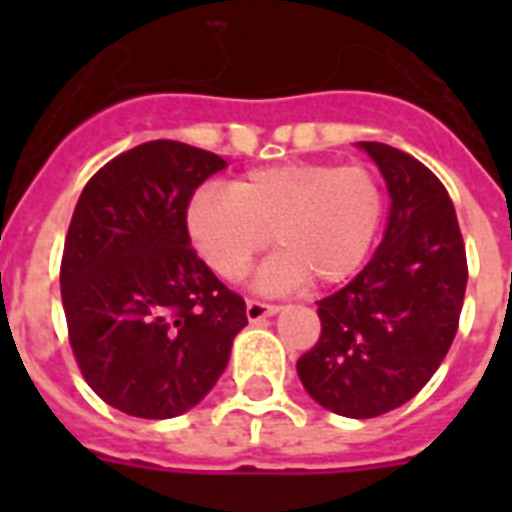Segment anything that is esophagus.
I'll use <instances>...</instances> for the list:
<instances>
[{
  "label": "esophagus",
  "mask_w": 512,
  "mask_h": 512,
  "mask_svg": "<svg viewBox=\"0 0 512 512\" xmlns=\"http://www.w3.org/2000/svg\"><path fill=\"white\" fill-rule=\"evenodd\" d=\"M273 313H279V305L260 303V300H247V319L252 321V324L268 319Z\"/></svg>",
  "instance_id": "esophagus-1"
}]
</instances>
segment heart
<instances>
[{
    "label": "heart",
    "instance_id": "obj_1",
    "mask_svg": "<svg viewBox=\"0 0 512 512\" xmlns=\"http://www.w3.org/2000/svg\"><path fill=\"white\" fill-rule=\"evenodd\" d=\"M385 196L361 164H273L236 177L228 191L201 188L185 209L193 249L225 281H239L271 236L279 247L257 271L263 292L311 279L337 284L364 263L380 231Z\"/></svg>",
    "mask_w": 512,
    "mask_h": 512
}]
</instances>
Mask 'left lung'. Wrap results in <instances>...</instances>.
<instances>
[{"label": "left lung", "instance_id": "left-lung-1", "mask_svg": "<svg viewBox=\"0 0 512 512\" xmlns=\"http://www.w3.org/2000/svg\"><path fill=\"white\" fill-rule=\"evenodd\" d=\"M358 148L385 177L388 228L364 271L319 300L321 337L297 374L316 404L369 420L417 396L449 353L468 257L452 199L425 164L385 143Z\"/></svg>", "mask_w": 512, "mask_h": 512}]
</instances>
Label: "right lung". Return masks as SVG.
Segmentation results:
<instances>
[{"label":"right lung","mask_w":512,"mask_h":512,"mask_svg":"<svg viewBox=\"0 0 512 512\" xmlns=\"http://www.w3.org/2000/svg\"><path fill=\"white\" fill-rule=\"evenodd\" d=\"M228 164L151 140L100 167L68 225L60 297L82 377L143 420L188 412L225 372L247 305L191 247L193 191Z\"/></svg>","instance_id":"add662e5"}]
</instances>
